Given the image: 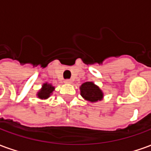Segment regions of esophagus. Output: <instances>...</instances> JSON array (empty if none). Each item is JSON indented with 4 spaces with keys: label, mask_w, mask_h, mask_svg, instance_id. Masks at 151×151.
Returning a JSON list of instances; mask_svg holds the SVG:
<instances>
[{
    "label": "esophagus",
    "mask_w": 151,
    "mask_h": 151,
    "mask_svg": "<svg viewBox=\"0 0 151 151\" xmlns=\"http://www.w3.org/2000/svg\"><path fill=\"white\" fill-rule=\"evenodd\" d=\"M65 82V84H70V83L72 82V81H71L70 79H66V80H65V82Z\"/></svg>",
    "instance_id": "obj_1"
}]
</instances>
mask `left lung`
<instances>
[{
    "instance_id": "1",
    "label": "left lung",
    "mask_w": 151,
    "mask_h": 151,
    "mask_svg": "<svg viewBox=\"0 0 151 151\" xmlns=\"http://www.w3.org/2000/svg\"><path fill=\"white\" fill-rule=\"evenodd\" d=\"M81 95L87 101L95 103L101 100L104 98V93L98 86L95 85L92 82H84L80 86Z\"/></svg>"
}]
</instances>
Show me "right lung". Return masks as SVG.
<instances>
[{
    "instance_id": "obj_1",
    "label": "right lung",
    "mask_w": 151,
    "mask_h": 151,
    "mask_svg": "<svg viewBox=\"0 0 151 151\" xmlns=\"http://www.w3.org/2000/svg\"><path fill=\"white\" fill-rule=\"evenodd\" d=\"M54 90H55V87L52 86L51 84H48L47 82L44 83L42 86L41 90H40L37 93L38 98L41 99H46L49 98L50 95L52 94Z\"/></svg>"
}]
</instances>
